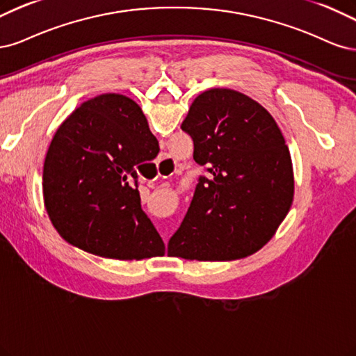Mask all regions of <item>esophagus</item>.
Segmentation results:
<instances>
[{"label": "esophagus", "instance_id": "esophagus-1", "mask_svg": "<svg viewBox=\"0 0 356 356\" xmlns=\"http://www.w3.org/2000/svg\"><path fill=\"white\" fill-rule=\"evenodd\" d=\"M171 161H173V159H171V158L163 156V158L158 161V165H168ZM171 175H173V171H171V173H167L165 176H171ZM165 176H163V177H165Z\"/></svg>", "mask_w": 356, "mask_h": 356}]
</instances>
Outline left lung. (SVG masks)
Wrapping results in <instances>:
<instances>
[{
	"label": "left lung",
	"mask_w": 356,
	"mask_h": 356,
	"mask_svg": "<svg viewBox=\"0 0 356 356\" xmlns=\"http://www.w3.org/2000/svg\"><path fill=\"white\" fill-rule=\"evenodd\" d=\"M181 130L193 159L209 165L191 207L168 241V254L232 261L268 244L290 211L293 164L277 121L260 103L231 88L195 97Z\"/></svg>",
	"instance_id": "8db88e82"
}]
</instances>
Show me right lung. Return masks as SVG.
Returning a JSON list of instances; mask_svg holds the SVG:
<instances>
[{
    "label": "right lung",
    "instance_id": "1",
    "mask_svg": "<svg viewBox=\"0 0 356 356\" xmlns=\"http://www.w3.org/2000/svg\"><path fill=\"white\" fill-rule=\"evenodd\" d=\"M158 152L130 97L105 93L81 103L54 133L44 161V205L56 231L100 257L163 256L165 245L142 210L136 180V167Z\"/></svg>",
    "mask_w": 356,
    "mask_h": 356
}]
</instances>
